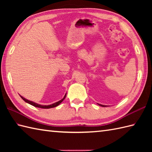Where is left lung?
<instances>
[{"label": "left lung", "instance_id": "left-lung-1", "mask_svg": "<svg viewBox=\"0 0 152 152\" xmlns=\"http://www.w3.org/2000/svg\"><path fill=\"white\" fill-rule=\"evenodd\" d=\"M99 105L102 106V107H106V106H105V105H102V104H99Z\"/></svg>", "mask_w": 152, "mask_h": 152}]
</instances>
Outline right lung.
I'll return each instance as SVG.
<instances>
[{
  "label": "right lung",
  "instance_id": "right-lung-1",
  "mask_svg": "<svg viewBox=\"0 0 152 152\" xmlns=\"http://www.w3.org/2000/svg\"><path fill=\"white\" fill-rule=\"evenodd\" d=\"M66 95V94H65V95L64 96L63 99L60 100L59 101H58V102H55V103H53V104H50V105H41V104H37V103H36V102H33V101H28V100H27V99H25L24 97H23V96H21V95H20V96L21 97V99H22L24 101H25L26 102L28 103V104H31V105H33V106H35V107L40 108H46V109H48V108H51L56 107V106H57L58 105H59V104H61V103L63 102V100H64V99H65Z\"/></svg>",
  "mask_w": 152,
  "mask_h": 152
}]
</instances>
